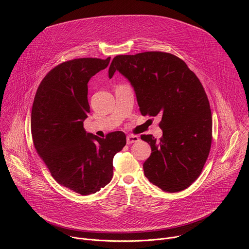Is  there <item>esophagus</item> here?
Segmentation results:
<instances>
[{"label":"esophagus","instance_id":"esophagus-1","mask_svg":"<svg viewBox=\"0 0 249 249\" xmlns=\"http://www.w3.org/2000/svg\"><path fill=\"white\" fill-rule=\"evenodd\" d=\"M139 141V137L136 135H128L127 136V144H132L136 143V142Z\"/></svg>","mask_w":249,"mask_h":249}]
</instances>
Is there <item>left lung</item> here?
I'll return each mask as SVG.
<instances>
[{"mask_svg":"<svg viewBox=\"0 0 249 249\" xmlns=\"http://www.w3.org/2000/svg\"><path fill=\"white\" fill-rule=\"evenodd\" d=\"M134 89L142 115L160 114V140L142 135L152 154L144 162L150 182L169 193L189 187L200 175L212 143V113L202 84L178 57L164 52L118 55L108 70Z\"/></svg>","mask_w":249,"mask_h":249,"instance_id":"left-lung-1","label":"left lung"}]
</instances>
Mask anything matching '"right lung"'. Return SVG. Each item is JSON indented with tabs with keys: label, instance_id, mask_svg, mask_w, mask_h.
<instances>
[{
	"label": "right lung",
	"instance_id": "add662e5",
	"mask_svg": "<svg viewBox=\"0 0 249 249\" xmlns=\"http://www.w3.org/2000/svg\"><path fill=\"white\" fill-rule=\"evenodd\" d=\"M109 61L82 58L58 65L40 83L32 105L31 135L37 154L60 185L81 195L110 182L113 158L126 145L121 131L103 139L84 128L90 111L89 81Z\"/></svg>",
	"mask_w": 249,
	"mask_h": 249
}]
</instances>
